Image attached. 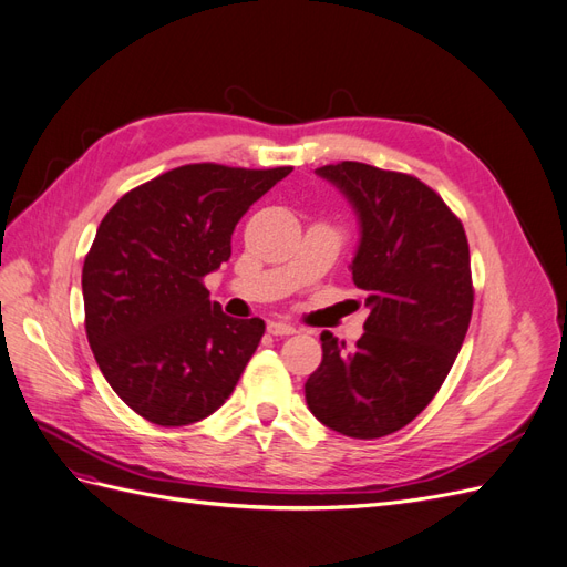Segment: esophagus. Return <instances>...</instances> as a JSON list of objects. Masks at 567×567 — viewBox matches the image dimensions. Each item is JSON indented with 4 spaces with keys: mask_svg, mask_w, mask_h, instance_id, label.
Masks as SVG:
<instances>
[{
    "mask_svg": "<svg viewBox=\"0 0 567 567\" xmlns=\"http://www.w3.org/2000/svg\"><path fill=\"white\" fill-rule=\"evenodd\" d=\"M267 331L271 336H293L296 333V326H290L286 321H269L267 323Z\"/></svg>",
    "mask_w": 567,
    "mask_h": 567,
    "instance_id": "obj_1",
    "label": "esophagus"
}]
</instances>
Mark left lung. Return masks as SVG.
<instances>
[{"mask_svg": "<svg viewBox=\"0 0 567 567\" xmlns=\"http://www.w3.org/2000/svg\"><path fill=\"white\" fill-rule=\"evenodd\" d=\"M315 173L348 198L359 221L350 265L369 317L357 348L321 333V364L305 383L331 431L373 440L431 404L466 338L473 312L466 231L421 179L342 161Z\"/></svg>", "mask_w": 567, "mask_h": 567, "instance_id": "left-lung-1", "label": "left lung"}]
</instances>
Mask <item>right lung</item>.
<instances>
[{
    "instance_id": "1",
    "label": "right lung",
    "mask_w": 567,
    "mask_h": 567,
    "mask_svg": "<svg viewBox=\"0 0 567 567\" xmlns=\"http://www.w3.org/2000/svg\"><path fill=\"white\" fill-rule=\"evenodd\" d=\"M290 169L182 165L101 219L82 267L84 329L109 385L146 421L196 423L241 379L265 321L227 317L203 277L229 260L238 219Z\"/></svg>"
}]
</instances>
